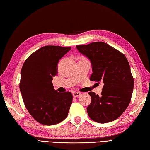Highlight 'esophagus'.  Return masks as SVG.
I'll use <instances>...</instances> for the list:
<instances>
[{
  "instance_id": "esophagus-1",
  "label": "esophagus",
  "mask_w": 150,
  "mask_h": 150,
  "mask_svg": "<svg viewBox=\"0 0 150 150\" xmlns=\"http://www.w3.org/2000/svg\"><path fill=\"white\" fill-rule=\"evenodd\" d=\"M80 94H80V93H78V92H77V93H74V94H73V96L75 97V98H76V97L79 96Z\"/></svg>"
}]
</instances>
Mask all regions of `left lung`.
<instances>
[{"label":"left lung","instance_id":"obj_1","mask_svg":"<svg viewBox=\"0 0 150 150\" xmlns=\"http://www.w3.org/2000/svg\"><path fill=\"white\" fill-rule=\"evenodd\" d=\"M79 51L91 61L92 81L104 83L101 96L89 92L91 103L87 113L96 122L105 124L118 118L131 99L134 79L124 54L103 42L76 45Z\"/></svg>","mask_w":150,"mask_h":150}]
</instances>
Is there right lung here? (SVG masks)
<instances>
[{
  "instance_id": "1",
  "label": "right lung",
  "mask_w": 150,
  "mask_h": 150,
  "mask_svg": "<svg viewBox=\"0 0 150 150\" xmlns=\"http://www.w3.org/2000/svg\"><path fill=\"white\" fill-rule=\"evenodd\" d=\"M71 47L44 46L26 59L21 71L20 89L26 109L40 124L51 125L67 118L72 103L70 92L59 93L52 85L59 59Z\"/></svg>"
}]
</instances>
